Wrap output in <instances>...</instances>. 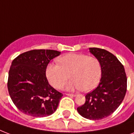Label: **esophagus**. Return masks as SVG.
<instances>
[{
    "label": "esophagus",
    "instance_id": "esophagus-1",
    "mask_svg": "<svg viewBox=\"0 0 134 134\" xmlns=\"http://www.w3.org/2000/svg\"><path fill=\"white\" fill-rule=\"evenodd\" d=\"M66 94L68 95V96H70V97H75V96H76L75 94H71V93H66Z\"/></svg>",
    "mask_w": 134,
    "mask_h": 134
}]
</instances>
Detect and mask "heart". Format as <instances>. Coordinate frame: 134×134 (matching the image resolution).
I'll return each mask as SVG.
<instances>
[{"label":"heart","mask_w":134,"mask_h":134,"mask_svg":"<svg viewBox=\"0 0 134 134\" xmlns=\"http://www.w3.org/2000/svg\"><path fill=\"white\" fill-rule=\"evenodd\" d=\"M58 64L49 63L46 68L49 82L56 89H61L70 78L73 80L66 89H82L87 92L94 89L101 78L102 68L99 60L83 54H68L58 59Z\"/></svg>","instance_id":"heart-1"}]
</instances>
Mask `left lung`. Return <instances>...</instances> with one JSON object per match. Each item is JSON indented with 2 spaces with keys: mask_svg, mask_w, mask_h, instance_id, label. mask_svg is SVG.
Returning <instances> with one entry per match:
<instances>
[{
  "mask_svg": "<svg viewBox=\"0 0 134 134\" xmlns=\"http://www.w3.org/2000/svg\"><path fill=\"white\" fill-rule=\"evenodd\" d=\"M89 49L100 63L102 77L98 86L86 94L85 104L77 110L85 118L99 120L111 115L122 102L127 78L124 67L114 54L99 48Z\"/></svg>",
  "mask_w": 134,
  "mask_h": 134,
  "instance_id": "8db88e82",
  "label": "left lung"
}]
</instances>
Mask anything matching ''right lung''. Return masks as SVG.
<instances>
[{
  "instance_id": "add662e5",
  "label": "right lung",
  "mask_w": 134,
  "mask_h": 134,
  "mask_svg": "<svg viewBox=\"0 0 134 134\" xmlns=\"http://www.w3.org/2000/svg\"><path fill=\"white\" fill-rule=\"evenodd\" d=\"M61 52L34 49L20 54L9 70L8 90L20 111L34 117H44L56 111L63 94L48 82L46 68Z\"/></svg>"
}]
</instances>
